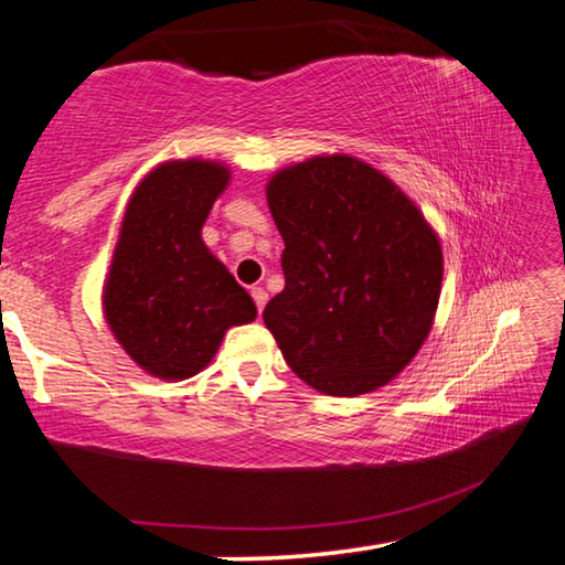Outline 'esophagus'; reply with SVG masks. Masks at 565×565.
Returning a JSON list of instances; mask_svg holds the SVG:
<instances>
[{"instance_id": "esophagus-1", "label": "esophagus", "mask_w": 565, "mask_h": 565, "mask_svg": "<svg viewBox=\"0 0 565 565\" xmlns=\"http://www.w3.org/2000/svg\"><path fill=\"white\" fill-rule=\"evenodd\" d=\"M252 299H254V303H256V309L264 311L266 301H269V294H266L264 286H254V289H252Z\"/></svg>"}]
</instances>
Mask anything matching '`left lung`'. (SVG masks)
<instances>
[{
	"label": "left lung",
	"instance_id": "1",
	"mask_svg": "<svg viewBox=\"0 0 565 565\" xmlns=\"http://www.w3.org/2000/svg\"><path fill=\"white\" fill-rule=\"evenodd\" d=\"M286 286L264 323L286 363L329 396L371 394L431 333L444 281L436 228L384 171L317 154L266 181Z\"/></svg>",
	"mask_w": 565,
	"mask_h": 565
}]
</instances>
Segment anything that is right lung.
<instances>
[{
  "label": "right lung",
  "instance_id": "right-lung-1",
  "mask_svg": "<svg viewBox=\"0 0 565 565\" xmlns=\"http://www.w3.org/2000/svg\"><path fill=\"white\" fill-rule=\"evenodd\" d=\"M232 169L216 159L161 161L134 186L102 289V311L127 356L161 381L206 369L256 303L209 252L202 228Z\"/></svg>",
  "mask_w": 565,
  "mask_h": 565
}]
</instances>
